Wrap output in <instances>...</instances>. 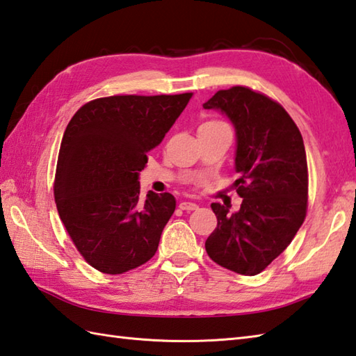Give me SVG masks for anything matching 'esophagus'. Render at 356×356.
<instances>
[{"mask_svg":"<svg viewBox=\"0 0 356 356\" xmlns=\"http://www.w3.org/2000/svg\"><path fill=\"white\" fill-rule=\"evenodd\" d=\"M180 209H184V211H194V209H197L199 208V205H195L194 202H182L180 203Z\"/></svg>","mask_w":356,"mask_h":356,"instance_id":"obj_1","label":"esophagus"}]
</instances>
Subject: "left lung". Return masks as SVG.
I'll return each mask as SVG.
<instances>
[{
	"label": "left lung",
	"mask_w": 356,
	"mask_h": 356,
	"mask_svg": "<svg viewBox=\"0 0 356 356\" xmlns=\"http://www.w3.org/2000/svg\"><path fill=\"white\" fill-rule=\"evenodd\" d=\"M203 108L218 110L236 130L237 213L211 203L217 228L205 241L222 268L257 275L289 246L307 209L303 138L287 111L248 87L220 90Z\"/></svg>",
	"instance_id": "8db88e82"
}]
</instances>
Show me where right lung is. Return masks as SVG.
Instances as JSON below:
<instances>
[{"label":"right lung","instance_id":"obj_1","mask_svg":"<svg viewBox=\"0 0 356 356\" xmlns=\"http://www.w3.org/2000/svg\"><path fill=\"white\" fill-rule=\"evenodd\" d=\"M193 93L110 96L74 113L59 149L55 202L81 255L104 274L147 263L157 251L176 199L148 191L139 172Z\"/></svg>","mask_w":356,"mask_h":356}]
</instances>
